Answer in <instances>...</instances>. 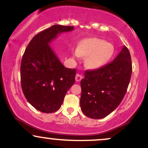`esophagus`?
Here are the masks:
<instances>
[{
	"instance_id": "esophagus-1",
	"label": "esophagus",
	"mask_w": 148,
	"mask_h": 148,
	"mask_svg": "<svg viewBox=\"0 0 148 148\" xmlns=\"http://www.w3.org/2000/svg\"><path fill=\"white\" fill-rule=\"evenodd\" d=\"M81 79H82V76H81V74H76V76H75L76 81H77V82H79V81H81Z\"/></svg>"
}]
</instances>
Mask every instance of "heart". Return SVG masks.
<instances>
[{
	"label": "heart",
	"mask_w": 148,
	"mask_h": 148,
	"mask_svg": "<svg viewBox=\"0 0 148 148\" xmlns=\"http://www.w3.org/2000/svg\"><path fill=\"white\" fill-rule=\"evenodd\" d=\"M74 56L77 58L87 56L86 65L88 68L97 69L106 65L115 53L113 45L99 38H90L83 40L78 49H74Z\"/></svg>",
	"instance_id": "heart-1"
}]
</instances>
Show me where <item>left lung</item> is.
I'll return each instance as SVG.
<instances>
[{"label":"left lung","instance_id":"obj_1","mask_svg":"<svg viewBox=\"0 0 148 148\" xmlns=\"http://www.w3.org/2000/svg\"><path fill=\"white\" fill-rule=\"evenodd\" d=\"M132 72L130 53L125 46L113 62L86 70L81 81V111L88 118H103L119 106L126 93Z\"/></svg>","mask_w":148,"mask_h":148}]
</instances>
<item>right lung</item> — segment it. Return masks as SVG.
I'll list each match as a JSON object with an SVG mask.
<instances>
[{
    "label": "right lung",
    "instance_id": "right-lung-1",
    "mask_svg": "<svg viewBox=\"0 0 148 148\" xmlns=\"http://www.w3.org/2000/svg\"><path fill=\"white\" fill-rule=\"evenodd\" d=\"M74 28L52 25L35 35L23 53L20 69L22 90L28 102L42 113L57 111L75 82L76 69L64 67L49 46L58 34Z\"/></svg>",
    "mask_w": 148,
    "mask_h": 148
}]
</instances>
